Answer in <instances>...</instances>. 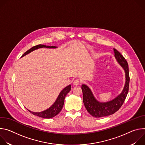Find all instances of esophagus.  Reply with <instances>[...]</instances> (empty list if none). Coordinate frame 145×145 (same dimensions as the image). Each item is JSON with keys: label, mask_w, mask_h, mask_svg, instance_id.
<instances>
[{"label": "esophagus", "mask_w": 145, "mask_h": 145, "mask_svg": "<svg viewBox=\"0 0 145 145\" xmlns=\"http://www.w3.org/2000/svg\"><path fill=\"white\" fill-rule=\"evenodd\" d=\"M80 81L79 79H75L74 81H73V84L74 86H78V84H80Z\"/></svg>", "instance_id": "esophagus-1"}]
</instances>
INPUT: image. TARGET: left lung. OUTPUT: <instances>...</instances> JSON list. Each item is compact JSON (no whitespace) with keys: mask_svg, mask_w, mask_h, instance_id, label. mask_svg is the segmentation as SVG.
I'll use <instances>...</instances> for the list:
<instances>
[{"mask_svg":"<svg viewBox=\"0 0 145 145\" xmlns=\"http://www.w3.org/2000/svg\"><path fill=\"white\" fill-rule=\"evenodd\" d=\"M115 57L119 64L123 67L126 73V83L122 92L115 99L107 103L99 102L94 97L91 89L82 84L81 89L83 95V102L88 112L95 118H101L114 114L123 105L129 89L130 76L129 65L126 59L116 49H114Z\"/></svg>","mask_w":145,"mask_h":145,"instance_id":"left-lung-1","label":"left lung"}]
</instances>
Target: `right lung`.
Wrapping results in <instances>:
<instances>
[{
    "label": "right lung",
    "instance_id": "obj_1",
    "mask_svg": "<svg viewBox=\"0 0 145 145\" xmlns=\"http://www.w3.org/2000/svg\"><path fill=\"white\" fill-rule=\"evenodd\" d=\"M56 48V46H46L44 45H38L36 46H34L32 47L31 49L26 51L22 57L27 54L28 53H30L31 52L37 49L38 48ZM71 86L69 85L65 87L63 91H62L59 95H58L56 102L54 103V105L50 107L49 109L42 111V112H31L29 110H28L29 112H30L32 114L41 117V118H53L55 116H56L62 110L64 106V99L65 97L67 95V94L71 91Z\"/></svg>",
    "mask_w": 145,
    "mask_h": 145
}]
</instances>
